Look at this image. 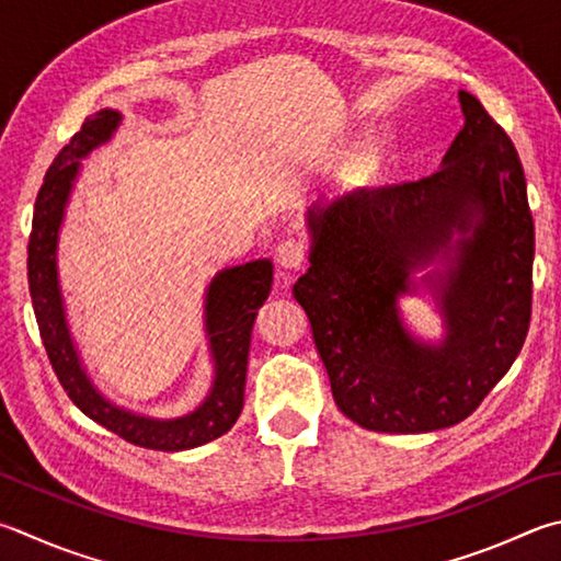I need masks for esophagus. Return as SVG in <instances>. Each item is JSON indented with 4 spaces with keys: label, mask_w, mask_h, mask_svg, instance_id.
Returning a JSON list of instances; mask_svg holds the SVG:
<instances>
[{
    "label": "esophagus",
    "mask_w": 561,
    "mask_h": 561,
    "mask_svg": "<svg viewBox=\"0 0 561 561\" xmlns=\"http://www.w3.org/2000/svg\"><path fill=\"white\" fill-rule=\"evenodd\" d=\"M309 254V248L307 242L304 240H282L277 245V264L282 270H297L304 264V260H307Z\"/></svg>",
    "instance_id": "34e87169"
}]
</instances>
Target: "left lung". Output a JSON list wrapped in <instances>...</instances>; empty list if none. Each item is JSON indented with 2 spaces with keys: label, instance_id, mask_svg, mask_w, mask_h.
Returning <instances> with one entry per match:
<instances>
[{
  "label": "left lung",
  "instance_id": "obj_1",
  "mask_svg": "<svg viewBox=\"0 0 561 561\" xmlns=\"http://www.w3.org/2000/svg\"><path fill=\"white\" fill-rule=\"evenodd\" d=\"M463 127L430 176L360 188L309 216L311 267L294 284L331 380L355 424L422 434L463 422L511 370L533 316L535 222L520 157L461 90ZM462 236L450 248L453 232ZM439 251L434 280L450 335L416 344L393 299Z\"/></svg>",
  "mask_w": 561,
  "mask_h": 561
}]
</instances>
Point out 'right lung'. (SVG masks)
I'll return each instance as SVG.
<instances>
[{"mask_svg": "<svg viewBox=\"0 0 561 561\" xmlns=\"http://www.w3.org/2000/svg\"><path fill=\"white\" fill-rule=\"evenodd\" d=\"M117 125L119 115L115 110H100L90 115L48 167L38 188L32 236H28V291H32L38 333L48 360L78 410L135 446L154 451H183L218 439L238 422L245 402L254 316L272 291V262L257 260L240 264L220 272L210 282L206 331L216 363V380L206 402L196 412L179 420H149L103 400L90 385L85 370L80 368L76 345L70 341L56 274V240L70 186L80 169L78 159L107 141Z\"/></svg>", "mask_w": 561, "mask_h": 561, "instance_id": "right-lung-1", "label": "right lung"}]
</instances>
